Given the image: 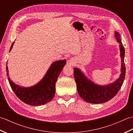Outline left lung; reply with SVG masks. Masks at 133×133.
Instances as JSON below:
<instances>
[{
  "label": "left lung",
  "instance_id": "1",
  "mask_svg": "<svg viewBox=\"0 0 133 133\" xmlns=\"http://www.w3.org/2000/svg\"><path fill=\"white\" fill-rule=\"evenodd\" d=\"M115 37L119 43L121 57V74L114 83L100 86L89 80L78 68L74 69V76L78 94L83 99L90 103H102L109 101L116 95L122 87L125 77L126 67L124 62L125 49L121 40V35L115 32Z\"/></svg>",
  "mask_w": 133,
  "mask_h": 133
}]
</instances>
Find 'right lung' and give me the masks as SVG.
<instances>
[{
	"label": "right lung",
	"instance_id": "add662e5",
	"mask_svg": "<svg viewBox=\"0 0 133 133\" xmlns=\"http://www.w3.org/2000/svg\"><path fill=\"white\" fill-rule=\"evenodd\" d=\"M14 42L10 47L12 49ZM66 61L60 60L51 65L43 78L35 85L30 87H23L14 83L9 78L8 66H6L7 76L10 86L15 95L24 103L32 106H40L49 102L55 93V83Z\"/></svg>",
	"mask_w": 133,
	"mask_h": 133
}]
</instances>
